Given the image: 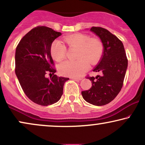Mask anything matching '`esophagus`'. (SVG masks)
Listing matches in <instances>:
<instances>
[{"label":"esophagus","mask_w":145,"mask_h":145,"mask_svg":"<svg viewBox=\"0 0 145 145\" xmlns=\"http://www.w3.org/2000/svg\"><path fill=\"white\" fill-rule=\"evenodd\" d=\"M72 79H74L75 80H78V81H80V80H83L84 77H79V78H76V77H75V78H72Z\"/></svg>","instance_id":"34e87169"}]
</instances>
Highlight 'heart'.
I'll list each match as a JSON object with an SVG mask.
<instances>
[{
  "instance_id": "heart-1",
  "label": "heart",
  "mask_w": 145,
  "mask_h": 145,
  "mask_svg": "<svg viewBox=\"0 0 145 145\" xmlns=\"http://www.w3.org/2000/svg\"><path fill=\"white\" fill-rule=\"evenodd\" d=\"M63 41L69 49H77L76 58L78 59L60 64L59 71L63 76H81L88 69L89 62L91 65L96 64L103 55L104 44L98 37H90L88 34L77 33L64 37ZM50 52L55 61H61L66 57L67 49L61 41L56 40L51 44Z\"/></svg>"
}]
</instances>
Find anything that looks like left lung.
Segmentation results:
<instances>
[{
	"label": "left lung",
	"mask_w": 145,
	"mask_h": 145,
	"mask_svg": "<svg viewBox=\"0 0 145 145\" xmlns=\"http://www.w3.org/2000/svg\"><path fill=\"white\" fill-rule=\"evenodd\" d=\"M94 32L104 44L102 57L93 71L100 76L87 77L92 86L88 90L82 91L86 102L95 106H104L116 98L121 90L128 66V59L122 41L107 29L92 27Z\"/></svg>",
	"instance_id": "1"
}]
</instances>
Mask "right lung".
I'll use <instances>...</instances> for the list:
<instances>
[{"label":"right lung","instance_id":"1","mask_svg":"<svg viewBox=\"0 0 145 145\" xmlns=\"http://www.w3.org/2000/svg\"><path fill=\"white\" fill-rule=\"evenodd\" d=\"M61 33L45 26L35 27L22 38L16 48L15 74L22 89L31 101L41 106L58 102L69 80L58 77L51 56L53 41ZM47 72L53 74L47 78Z\"/></svg>","mask_w":145,"mask_h":145}]
</instances>
